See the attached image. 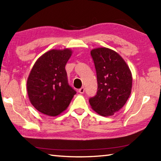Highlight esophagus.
<instances>
[{
	"label": "esophagus",
	"instance_id": "esophagus-1",
	"mask_svg": "<svg viewBox=\"0 0 161 161\" xmlns=\"http://www.w3.org/2000/svg\"><path fill=\"white\" fill-rule=\"evenodd\" d=\"M78 92H80V94H83L84 92V87H81V88H80V89H79Z\"/></svg>",
	"mask_w": 161,
	"mask_h": 161
}]
</instances>
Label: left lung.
Instances as JSON below:
<instances>
[{"label":"left lung","mask_w":161,"mask_h":161,"mask_svg":"<svg viewBox=\"0 0 161 161\" xmlns=\"http://www.w3.org/2000/svg\"><path fill=\"white\" fill-rule=\"evenodd\" d=\"M97 72V94L89 99L92 109L103 116H112L124 107L131 92L132 75L124 59L107 47L91 51Z\"/></svg>","instance_id":"obj_1"}]
</instances>
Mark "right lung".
Instances as JSON below:
<instances>
[{"instance_id": "right-lung-1", "label": "right lung", "mask_w": 161, "mask_h": 161, "mask_svg": "<svg viewBox=\"0 0 161 161\" xmlns=\"http://www.w3.org/2000/svg\"><path fill=\"white\" fill-rule=\"evenodd\" d=\"M72 53L68 48L50 50L40 57L32 68L27 81L28 97L43 114L59 115L77 93L68 84L65 70Z\"/></svg>"}]
</instances>
